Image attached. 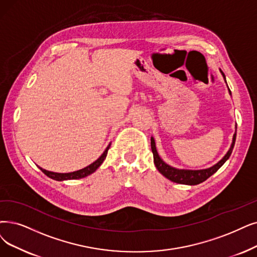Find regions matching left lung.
Wrapping results in <instances>:
<instances>
[{
  "label": "left lung",
  "mask_w": 257,
  "mask_h": 257,
  "mask_svg": "<svg viewBox=\"0 0 257 257\" xmlns=\"http://www.w3.org/2000/svg\"><path fill=\"white\" fill-rule=\"evenodd\" d=\"M220 73L224 79V82L227 83L225 81V76L222 73V70H220ZM228 86V84H227ZM229 89V94L231 95V90ZM235 128H237V126H235ZM235 139H236V132L234 133L233 135V139H232V143L231 147L229 149V151L227 152V154L217 162L215 163L214 166L208 168V169H202V170H186V169H177L171 167L170 164L164 162L157 152L156 149V143L155 140H154L153 137H151V148H152V152H153V156H154V163H155L156 169L160 172V174L168 178L169 180L176 182V183H180V184H188V186H195V184H199L201 182H203L204 180H207L210 176H212L214 173H216L218 171V169L221 168L222 164L229 159V157L231 156L234 145H235Z\"/></svg>",
  "instance_id": "1"
}]
</instances>
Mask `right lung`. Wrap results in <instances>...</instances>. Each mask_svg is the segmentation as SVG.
Instances as JSON below:
<instances>
[{"label": "right lung", "mask_w": 257, "mask_h": 257, "mask_svg": "<svg viewBox=\"0 0 257 257\" xmlns=\"http://www.w3.org/2000/svg\"><path fill=\"white\" fill-rule=\"evenodd\" d=\"M110 147V143L107 146V148L105 149V151L102 153V155L96 160L94 161L91 164H89V166L85 167L84 169H81L79 171H75V172H70V173H55V172H50V171H46L42 168L39 169L42 171L46 176H48L49 178L54 179V180H58V181H64V180H73V179H81V178H84L88 175H90V174H93L100 166L102 164V162L104 161V159L106 158V155H107V151Z\"/></svg>", "instance_id": "obj_1"}]
</instances>
